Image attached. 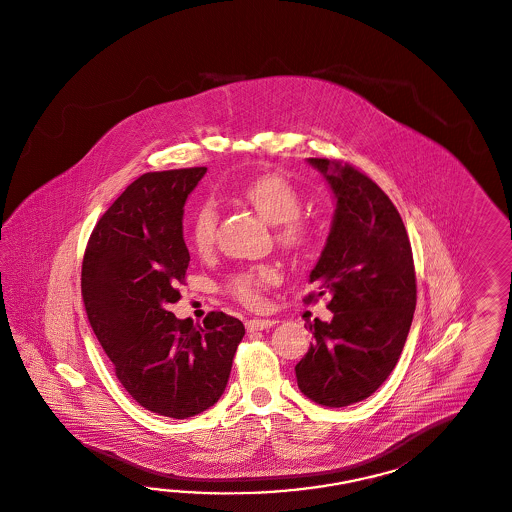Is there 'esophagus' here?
<instances>
[{"mask_svg": "<svg viewBox=\"0 0 512 512\" xmlns=\"http://www.w3.org/2000/svg\"><path fill=\"white\" fill-rule=\"evenodd\" d=\"M276 322L272 318H249L246 320V328L248 332H261V330H268L272 328Z\"/></svg>", "mask_w": 512, "mask_h": 512, "instance_id": "obj_1", "label": "esophagus"}]
</instances>
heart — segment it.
<instances>
[{"mask_svg": "<svg viewBox=\"0 0 512 512\" xmlns=\"http://www.w3.org/2000/svg\"><path fill=\"white\" fill-rule=\"evenodd\" d=\"M240 197L255 208L264 220L276 223L277 244L291 251L309 248L317 236V225L300 212L302 195L291 180L279 173H263L240 190ZM218 229V207L212 199L195 208L190 236L195 249L207 253L214 246ZM279 274L274 266H255L229 279L227 289L238 302L255 307L264 289L276 285Z\"/></svg>", "mask_w": 512, "mask_h": 512, "instance_id": "obj_1", "label": "heart"}]
</instances>
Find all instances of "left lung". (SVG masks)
<instances>
[{
    "label": "left lung",
    "mask_w": 512,
    "mask_h": 512,
    "mask_svg": "<svg viewBox=\"0 0 512 512\" xmlns=\"http://www.w3.org/2000/svg\"><path fill=\"white\" fill-rule=\"evenodd\" d=\"M307 162L337 205L304 302L326 296L333 318L309 326L315 341L294 371L305 397L341 408L371 397L401 358L417 302L414 257L399 210L376 182L339 160Z\"/></svg>",
    "instance_id": "1"
}]
</instances>
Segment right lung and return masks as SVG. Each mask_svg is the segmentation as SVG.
<instances>
[{
    "instance_id": "obj_1",
    "label": "right lung",
    "mask_w": 512,
    "mask_h": 512,
    "mask_svg": "<svg viewBox=\"0 0 512 512\" xmlns=\"http://www.w3.org/2000/svg\"><path fill=\"white\" fill-rule=\"evenodd\" d=\"M205 173L141 175L98 220L83 255L85 313L117 380L139 406L173 419L218 402L246 333L221 311H210L201 326L169 311L190 264L184 203Z\"/></svg>"
}]
</instances>
